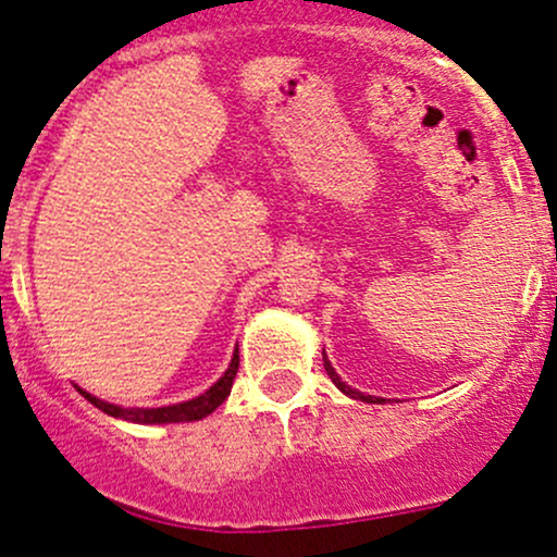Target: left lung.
<instances>
[{
	"label": "left lung",
	"mask_w": 557,
	"mask_h": 557,
	"mask_svg": "<svg viewBox=\"0 0 557 557\" xmlns=\"http://www.w3.org/2000/svg\"><path fill=\"white\" fill-rule=\"evenodd\" d=\"M325 370H327L330 381H333V383H335V386H338L341 391H344V394H346V396H351V399H359V401H370V405H372V401H386V399H381V396H364V394H362V391H357V388L346 386V383H344V381H341V377H338V372H335V370H333V364H330V362H327V357H325Z\"/></svg>",
	"instance_id": "8db88e82"
}]
</instances>
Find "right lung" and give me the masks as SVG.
<instances>
[{"mask_svg":"<svg viewBox=\"0 0 557 557\" xmlns=\"http://www.w3.org/2000/svg\"><path fill=\"white\" fill-rule=\"evenodd\" d=\"M237 364H240V357H237V348H235L227 372H224V375L219 377V381L213 383L206 394L195 396V399H189V401H182V405H169V407H119V405H110V401L97 399V396L87 394L84 388H78V391L87 396V401H91L97 409H102V412L110 414V418H121V420H129V423H143V425L189 423V420H203L206 414H211L213 409L227 399L232 381H235V375H237Z\"/></svg>","mask_w":557,"mask_h":557,"instance_id":"right-lung-1","label":"right lung"}]
</instances>
